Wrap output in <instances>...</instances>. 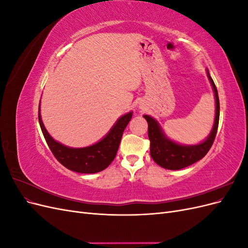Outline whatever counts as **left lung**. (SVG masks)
I'll list each match as a JSON object with an SVG mask.
<instances>
[{
	"instance_id": "8db88e82",
	"label": "left lung",
	"mask_w": 248,
	"mask_h": 248,
	"mask_svg": "<svg viewBox=\"0 0 248 248\" xmlns=\"http://www.w3.org/2000/svg\"><path fill=\"white\" fill-rule=\"evenodd\" d=\"M207 76L213 87L216 102V112L212 131L205 141H202L201 144L196 146L179 145L177 142H174L163 136L158 123H157L152 117L147 115L144 116V118L148 122L150 154H151L153 160L163 169L176 170L189 167L192 163L202 159V157L208 153L210 148L213 145L219 122V98L216 86L211 77H210L208 70Z\"/></svg>"
}]
</instances>
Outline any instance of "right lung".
<instances>
[{
    "label": "right lung",
    "mask_w": 248,
    "mask_h": 248,
    "mask_svg": "<svg viewBox=\"0 0 248 248\" xmlns=\"http://www.w3.org/2000/svg\"><path fill=\"white\" fill-rule=\"evenodd\" d=\"M40 106V104H39ZM40 108V107H39ZM132 118V112L120 118L107 137L97 144L87 148H68L52 139L44 127L38 112L39 124L51 153L56 159L70 170L81 174H94L107 169L117 155L123 131Z\"/></svg>",
    "instance_id": "right-lung-1"
}]
</instances>
